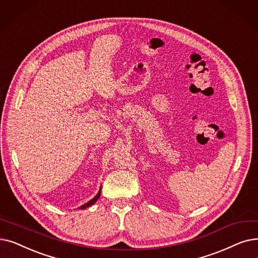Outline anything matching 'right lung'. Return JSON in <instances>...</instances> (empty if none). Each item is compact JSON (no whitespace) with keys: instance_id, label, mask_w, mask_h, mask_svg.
<instances>
[{"instance_id":"right-lung-1","label":"right lung","mask_w":258,"mask_h":258,"mask_svg":"<svg viewBox=\"0 0 258 258\" xmlns=\"http://www.w3.org/2000/svg\"><path fill=\"white\" fill-rule=\"evenodd\" d=\"M100 194H101V187H100V189H99V192L97 193V195L93 198V199H91L89 201H87L86 204H84L83 206H81V207H79L78 209H80V210H84V209H87L88 207H91V206H93L96 201L99 199V197H100Z\"/></svg>"}]
</instances>
